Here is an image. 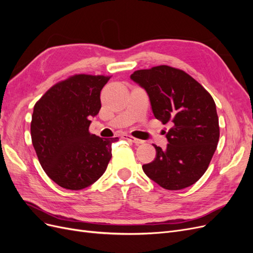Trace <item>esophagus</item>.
I'll list each match as a JSON object with an SVG mask.
<instances>
[{"mask_svg": "<svg viewBox=\"0 0 253 253\" xmlns=\"http://www.w3.org/2000/svg\"><path fill=\"white\" fill-rule=\"evenodd\" d=\"M122 138H124V139H126V140H128V141H132V142H134L135 144H141V143H143V140L134 138V137L129 136V135H122Z\"/></svg>", "mask_w": 253, "mask_h": 253, "instance_id": "obj_1", "label": "esophagus"}]
</instances>
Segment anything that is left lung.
I'll use <instances>...</instances> for the list:
<instances>
[{
	"label": "left lung",
	"instance_id": "left-lung-1",
	"mask_svg": "<svg viewBox=\"0 0 253 253\" xmlns=\"http://www.w3.org/2000/svg\"><path fill=\"white\" fill-rule=\"evenodd\" d=\"M131 79L148 93L155 118L173 126L167 148L154 145L156 157L142 166L143 172L167 190L190 187L208 169L219 138L212 96L190 75L168 65L136 71Z\"/></svg>",
	"mask_w": 253,
	"mask_h": 253
}]
</instances>
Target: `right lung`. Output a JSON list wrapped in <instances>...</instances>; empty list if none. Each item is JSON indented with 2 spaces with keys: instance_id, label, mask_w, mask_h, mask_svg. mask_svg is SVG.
<instances>
[{
  "instance_id": "right-lung-1",
  "label": "right lung",
  "mask_w": 253,
  "mask_h": 253,
  "mask_svg": "<svg viewBox=\"0 0 253 253\" xmlns=\"http://www.w3.org/2000/svg\"><path fill=\"white\" fill-rule=\"evenodd\" d=\"M110 76L79 74L58 82L34 108L30 125L38 159L48 177L68 190L86 188L101 177L112 143L90 134V118L101 109L100 91Z\"/></svg>"
}]
</instances>
